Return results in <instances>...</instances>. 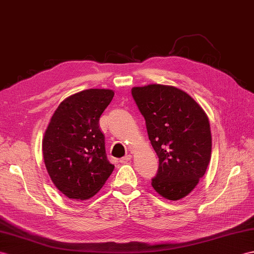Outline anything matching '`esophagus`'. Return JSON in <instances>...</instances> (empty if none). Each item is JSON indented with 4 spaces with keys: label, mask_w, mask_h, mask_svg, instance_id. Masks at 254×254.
I'll return each mask as SVG.
<instances>
[{
    "label": "esophagus",
    "mask_w": 254,
    "mask_h": 254,
    "mask_svg": "<svg viewBox=\"0 0 254 254\" xmlns=\"http://www.w3.org/2000/svg\"><path fill=\"white\" fill-rule=\"evenodd\" d=\"M131 159H132V156H131V155H127L126 157H123V158L120 159V162H121V163H127V162H128V161H131Z\"/></svg>",
    "instance_id": "1"
}]
</instances>
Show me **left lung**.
<instances>
[{"mask_svg": "<svg viewBox=\"0 0 254 254\" xmlns=\"http://www.w3.org/2000/svg\"><path fill=\"white\" fill-rule=\"evenodd\" d=\"M132 95L159 158L151 185L161 197L181 200L194 190L210 163L209 118L190 95L172 85L135 86Z\"/></svg>", "mask_w": 254, "mask_h": 254, "instance_id": "left-lung-1", "label": "left lung"}]
</instances>
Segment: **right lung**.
<instances>
[{"label":"right lung","mask_w":254,"mask_h":254,"mask_svg":"<svg viewBox=\"0 0 254 254\" xmlns=\"http://www.w3.org/2000/svg\"><path fill=\"white\" fill-rule=\"evenodd\" d=\"M115 93L90 88L64 98L52 116L42 140L44 163L53 184L70 199L96 194L115 169L107 160L99 118Z\"/></svg>","instance_id":"add662e5"}]
</instances>
